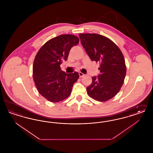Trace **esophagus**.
Segmentation results:
<instances>
[{
    "label": "esophagus",
    "instance_id": "1",
    "mask_svg": "<svg viewBox=\"0 0 153 153\" xmlns=\"http://www.w3.org/2000/svg\"><path fill=\"white\" fill-rule=\"evenodd\" d=\"M79 76H80V77H83L84 76V74H83L82 73H81V72H79Z\"/></svg>",
    "mask_w": 153,
    "mask_h": 153
}]
</instances>
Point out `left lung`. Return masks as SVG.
<instances>
[{"label":"left lung","instance_id":"1","mask_svg":"<svg viewBox=\"0 0 153 153\" xmlns=\"http://www.w3.org/2000/svg\"><path fill=\"white\" fill-rule=\"evenodd\" d=\"M81 42L92 61L100 64V74L92 77L88 95L99 102H106L120 90L126 74L123 55L108 38L98 34H80Z\"/></svg>","mask_w":153,"mask_h":153}]
</instances>
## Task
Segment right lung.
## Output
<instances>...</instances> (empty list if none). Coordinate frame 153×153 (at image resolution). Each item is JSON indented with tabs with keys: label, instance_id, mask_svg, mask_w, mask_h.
I'll list each match as a JSON object with an SVG mask.
<instances>
[{
	"label": "right lung",
	"instance_id": "add662e5",
	"mask_svg": "<svg viewBox=\"0 0 153 153\" xmlns=\"http://www.w3.org/2000/svg\"><path fill=\"white\" fill-rule=\"evenodd\" d=\"M79 42L76 36L60 35L47 41L36 53L33 66V80L39 94L48 101L61 102L71 95L79 74L76 72L66 73L61 70L60 65Z\"/></svg>",
	"mask_w": 153,
	"mask_h": 153
}]
</instances>
